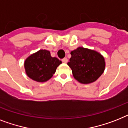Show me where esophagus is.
<instances>
[{
	"label": "esophagus",
	"mask_w": 128,
	"mask_h": 128,
	"mask_svg": "<svg viewBox=\"0 0 128 128\" xmlns=\"http://www.w3.org/2000/svg\"><path fill=\"white\" fill-rule=\"evenodd\" d=\"M62 62H64V63H67L68 62V58H64L62 60Z\"/></svg>",
	"instance_id": "34e87169"
}]
</instances>
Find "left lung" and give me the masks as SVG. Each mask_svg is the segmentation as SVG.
<instances>
[{
	"instance_id": "left-lung-1",
	"label": "left lung",
	"mask_w": 128,
	"mask_h": 128,
	"mask_svg": "<svg viewBox=\"0 0 128 128\" xmlns=\"http://www.w3.org/2000/svg\"><path fill=\"white\" fill-rule=\"evenodd\" d=\"M70 54L72 57L68 65L72 69L74 78L81 84L93 83L104 72V58L98 52L78 47Z\"/></svg>"
}]
</instances>
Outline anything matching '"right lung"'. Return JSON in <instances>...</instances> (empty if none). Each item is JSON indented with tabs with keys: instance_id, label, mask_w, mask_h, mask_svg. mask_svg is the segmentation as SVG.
I'll return each instance as SVG.
<instances>
[{
	"instance_id": "add662e5",
	"label": "right lung",
	"mask_w": 128,
	"mask_h": 128,
	"mask_svg": "<svg viewBox=\"0 0 128 128\" xmlns=\"http://www.w3.org/2000/svg\"><path fill=\"white\" fill-rule=\"evenodd\" d=\"M62 63L56 57H52L46 50H39L25 60L24 67L29 78L38 82H45L51 78L57 67Z\"/></svg>"
}]
</instances>
